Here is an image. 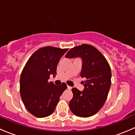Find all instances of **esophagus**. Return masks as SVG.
Instances as JSON below:
<instances>
[{
	"mask_svg": "<svg viewBox=\"0 0 135 135\" xmlns=\"http://www.w3.org/2000/svg\"><path fill=\"white\" fill-rule=\"evenodd\" d=\"M71 86H68V90H71Z\"/></svg>",
	"mask_w": 135,
	"mask_h": 135,
	"instance_id": "34e87169",
	"label": "esophagus"
}]
</instances>
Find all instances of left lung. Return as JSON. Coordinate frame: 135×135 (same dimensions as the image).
Instances as JSON below:
<instances>
[{"label":"left lung","mask_w":135,"mask_h":135,"mask_svg":"<svg viewBox=\"0 0 135 135\" xmlns=\"http://www.w3.org/2000/svg\"><path fill=\"white\" fill-rule=\"evenodd\" d=\"M81 57L83 66L80 77L84 89H72L73 96L69 101L71 112L79 117L93 116L101 109L106 101L111 85V69L103 54L95 47L87 44L74 47L66 58Z\"/></svg>","instance_id":"left-lung-1"}]
</instances>
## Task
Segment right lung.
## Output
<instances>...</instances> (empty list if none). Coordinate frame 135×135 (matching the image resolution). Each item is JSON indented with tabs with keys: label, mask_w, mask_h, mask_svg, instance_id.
I'll list each match as a JSON object with an SVG mask.
<instances>
[{
	"label": "right lung",
	"mask_w": 135,
	"mask_h": 135,
	"mask_svg": "<svg viewBox=\"0 0 135 135\" xmlns=\"http://www.w3.org/2000/svg\"><path fill=\"white\" fill-rule=\"evenodd\" d=\"M68 50L50 46L40 48L29 58L22 71L21 97L27 110L36 117L52 114L67 88L66 83L58 86L49 79L51 74H56L58 62Z\"/></svg>",
	"instance_id": "right-lung-1"
}]
</instances>
